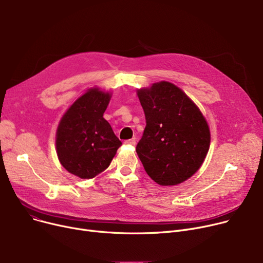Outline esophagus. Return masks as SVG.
I'll return each mask as SVG.
<instances>
[{
  "instance_id": "34e87169",
  "label": "esophagus",
  "mask_w": 263,
  "mask_h": 263,
  "mask_svg": "<svg viewBox=\"0 0 263 263\" xmlns=\"http://www.w3.org/2000/svg\"><path fill=\"white\" fill-rule=\"evenodd\" d=\"M124 144H126V145H131V146H134V145L136 144V141H135V139H134V137H133V139H131V140H128V141L124 142Z\"/></svg>"
}]
</instances>
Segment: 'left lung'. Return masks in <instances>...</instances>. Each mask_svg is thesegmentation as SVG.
Segmentation results:
<instances>
[{"instance_id":"1","label":"left lung","mask_w":263,"mask_h":263,"mask_svg":"<svg viewBox=\"0 0 263 263\" xmlns=\"http://www.w3.org/2000/svg\"><path fill=\"white\" fill-rule=\"evenodd\" d=\"M136 93L147 123L136 154L146 173L163 186L184 182L208 155V121L194 101L171 82L154 83Z\"/></svg>"}]
</instances>
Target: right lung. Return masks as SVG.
<instances>
[{"label": "right lung", "mask_w": 263, "mask_h": 263, "mask_svg": "<svg viewBox=\"0 0 263 263\" xmlns=\"http://www.w3.org/2000/svg\"><path fill=\"white\" fill-rule=\"evenodd\" d=\"M112 92L90 87L67 108L55 135L62 166L81 179H91L108 167L121 142L103 114Z\"/></svg>", "instance_id": "right-lung-1"}]
</instances>
